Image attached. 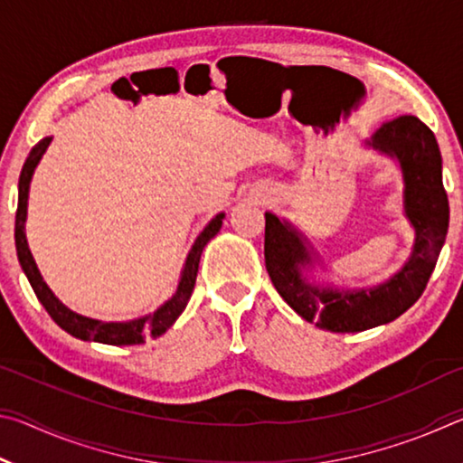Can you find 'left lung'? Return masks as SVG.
<instances>
[{"mask_svg":"<svg viewBox=\"0 0 463 463\" xmlns=\"http://www.w3.org/2000/svg\"><path fill=\"white\" fill-rule=\"evenodd\" d=\"M365 148L394 159L402 174V208L414 231L409 260L394 276L372 288H336L310 279L323 260L307 234L265 213V268L278 294L304 320L331 333H359L392 323L409 310L435 269L448 237L449 202L443 187L441 151L417 116H398L364 140Z\"/></svg>","mask_w":463,"mask_h":463,"instance_id":"8db88e82","label":"left lung"}]
</instances>
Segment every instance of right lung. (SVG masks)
<instances>
[{
  "label": "right lung",
  "mask_w": 463,
  "mask_h": 463,
  "mask_svg": "<svg viewBox=\"0 0 463 463\" xmlns=\"http://www.w3.org/2000/svg\"><path fill=\"white\" fill-rule=\"evenodd\" d=\"M51 140H52V137L43 138L41 143H38L33 151H30L24 167H22L20 182H18L15 250H18V261L22 265V269H24L36 298L41 300L46 312H49L51 318L62 328V331H67L69 335H73L81 341L118 345L120 347V345H140V343H145V339H148V336L163 335L171 325L175 323L179 315L185 310L187 302H190V296L194 292V284H195V276H198L202 250L208 245L210 239H214L218 231H221L222 221H224V213L216 214L213 221L203 226V231L198 234V239L194 241L190 253H187V257H185V263H184L182 276H179V281H177L175 294L171 296L167 302H163L155 312H151V315L140 317L135 320H120V323H106V320L77 315V312H73L71 308H67L65 304H62L59 298L52 294V289L46 286V281L43 279L41 271H38V268H36V261H34L33 253H30L28 241H26L30 182H33L34 169L38 163H41L43 155L46 153V148H49V145H51Z\"/></svg>",
  "instance_id": "add662e5"
}]
</instances>
